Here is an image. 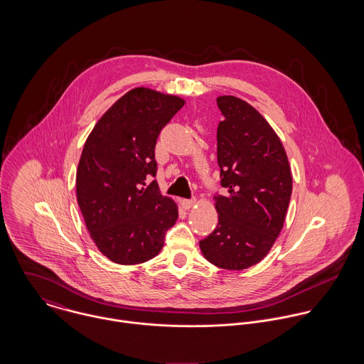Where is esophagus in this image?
<instances>
[{"mask_svg":"<svg viewBox=\"0 0 364 364\" xmlns=\"http://www.w3.org/2000/svg\"><path fill=\"white\" fill-rule=\"evenodd\" d=\"M195 203H196V199H182L181 200V206L185 210H189L192 206H195Z\"/></svg>","mask_w":364,"mask_h":364,"instance_id":"esophagus-1","label":"esophagus"}]
</instances>
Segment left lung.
<instances>
[{
  "label": "left lung",
  "mask_w": 364,
  "mask_h": 364,
  "mask_svg": "<svg viewBox=\"0 0 364 364\" xmlns=\"http://www.w3.org/2000/svg\"><path fill=\"white\" fill-rule=\"evenodd\" d=\"M224 120L217 129V162L225 196H214L217 228L199 242L221 269L257 264L280 234L293 178L284 147L259 112L232 95L217 98Z\"/></svg>",
  "instance_id": "obj_1"
}]
</instances>
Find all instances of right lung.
<instances>
[{
    "mask_svg": "<svg viewBox=\"0 0 364 364\" xmlns=\"http://www.w3.org/2000/svg\"><path fill=\"white\" fill-rule=\"evenodd\" d=\"M185 105L175 95L139 87L112 105L90 133L77 169V202L98 250L119 264L151 259L178 218L156 176V143Z\"/></svg>",
    "mask_w": 364,
    "mask_h": 364,
    "instance_id": "1",
    "label": "right lung"
}]
</instances>
